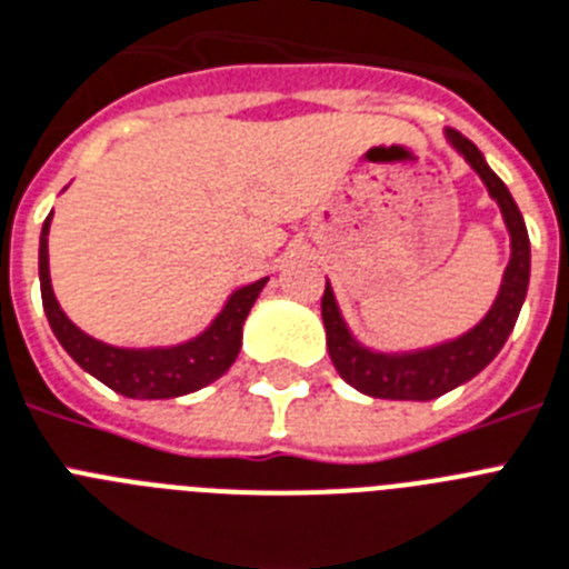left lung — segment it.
I'll return each mask as SVG.
<instances>
[{
  "instance_id": "left-lung-1",
  "label": "left lung",
  "mask_w": 569,
  "mask_h": 569,
  "mask_svg": "<svg viewBox=\"0 0 569 569\" xmlns=\"http://www.w3.org/2000/svg\"><path fill=\"white\" fill-rule=\"evenodd\" d=\"M445 136L453 144V150L462 153L465 162L480 173L488 194L495 197L500 211H503L506 229H509L511 238V258L506 264L503 284H500V293H497L491 311L457 340L439 342V346L419 351H372L351 337L349 326L337 308L335 290L326 281L322 322H326L328 355H331V363L337 366L340 378L360 389L363 396L389 398V401H430V398H439L450 389L462 387L465 380L480 375L497 358V351L503 349L511 328L518 322L520 305L527 299L529 234L518 203L511 200L503 180L488 168L486 157L471 139H465L459 130H445Z\"/></svg>"
}]
</instances>
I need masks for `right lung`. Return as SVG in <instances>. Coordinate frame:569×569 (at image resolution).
Listing matches in <instances>:
<instances>
[{"label":"right lung","instance_id":"right-lung-1","mask_svg":"<svg viewBox=\"0 0 569 569\" xmlns=\"http://www.w3.org/2000/svg\"><path fill=\"white\" fill-rule=\"evenodd\" d=\"M49 227L51 214L46 218L40 232L42 311L49 317V326L60 346L69 351V358L81 366L83 372L127 398H177L203 389L234 363L238 351H241L243 319L256 305L258 293L264 290L267 279L234 290L223 305V311L211 319V326L194 340L168 346V349H119V346L83 335L54 299L49 276Z\"/></svg>","mask_w":569,"mask_h":569}]
</instances>
